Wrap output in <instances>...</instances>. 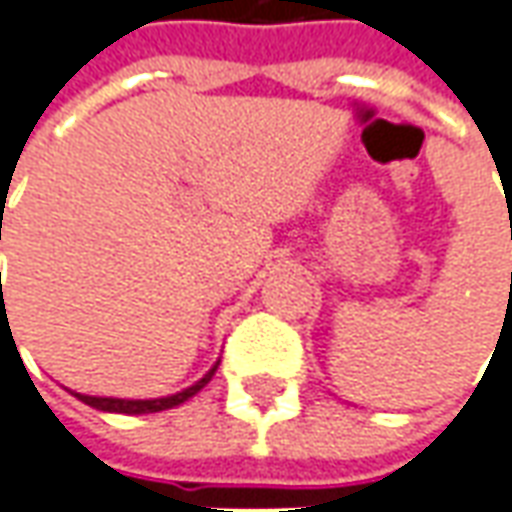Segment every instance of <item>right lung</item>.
<instances>
[{
	"label": "right lung",
	"instance_id": "right-lung-1",
	"mask_svg": "<svg viewBox=\"0 0 512 512\" xmlns=\"http://www.w3.org/2000/svg\"><path fill=\"white\" fill-rule=\"evenodd\" d=\"M218 364L221 361H215L210 367V373L204 375V378H198L193 387L182 389V392H176V395H165V398H100V395H83V392H72L78 401H83L86 406H92V409H100V412H117V415H151V412H165V409H173V406H179V403L190 401L196 392L207 387L212 381V375L218 370Z\"/></svg>",
	"mask_w": 512,
	"mask_h": 512
}]
</instances>
